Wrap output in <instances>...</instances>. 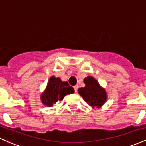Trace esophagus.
Returning a JSON list of instances; mask_svg holds the SVG:
<instances>
[{
	"mask_svg": "<svg viewBox=\"0 0 146 146\" xmlns=\"http://www.w3.org/2000/svg\"><path fill=\"white\" fill-rule=\"evenodd\" d=\"M78 88V86H74V89L75 92H77Z\"/></svg>",
	"mask_w": 146,
	"mask_h": 146,
	"instance_id": "esophagus-1",
	"label": "esophagus"
}]
</instances>
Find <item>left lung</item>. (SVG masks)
Returning <instances> with one entry per match:
<instances>
[{"label":"left lung","mask_w":146,"mask_h":146,"mask_svg":"<svg viewBox=\"0 0 146 146\" xmlns=\"http://www.w3.org/2000/svg\"><path fill=\"white\" fill-rule=\"evenodd\" d=\"M83 81L86 86L78 88V94L92 107H101L107 99V93L105 89L100 86L98 81L92 76L85 78Z\"/></svg>","instance_id":"8db88e82"}]
</instances>
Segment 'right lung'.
Returning <instances> with one entry per match:
<instances>
[{
	"mask_svg": "<svg viewBox=\"0 0 146 146\" xmlns=\"http://www.w3.org/2000/svg\"><path fill=\"white\" fill-rule=\"evenodd\" d=\"M74 90L67 81H62L60 78L52 76L47 83L46 89L41 95L42 104L51 107L57 101H62L67 94H72Z\"/></svg>",
	"mask_w": 146,
	"mask_h": 146,
	"instance_id": "add662e5",
	"label": "right lung"
}]
</instances>
